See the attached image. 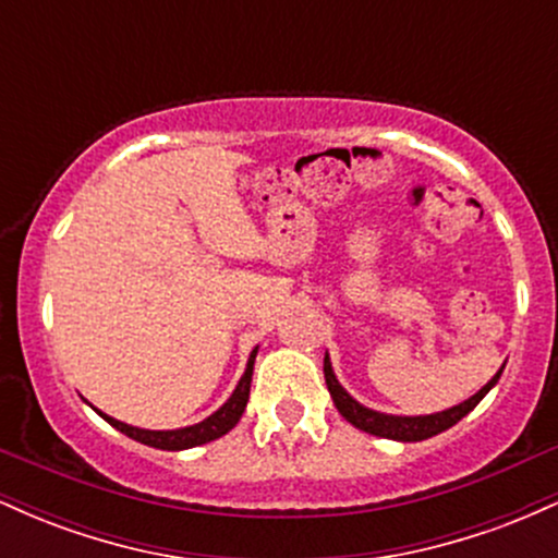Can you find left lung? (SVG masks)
Here are the masks:
<instances>
[{
	"mask_svg": "<svg viewBox=\"0 0 558 558\" xmlns=\"http://www.w3.org/2000/svg\"><path fill=\"white\" fill-rule=\"evenodd\" d=\"M323 369H325V383H328V390H330V399H332V403H336V409L341 412V417L345 422H351V425L360 427V430H364V433L377 435V438L401 440V444H417V440L433 438V435L448 430V427H453L459 420L466 417V414H470L472 409H475L477 403L488 396V390L496 386L498 377H501V373H504V364H501V369H498V373L493 375L475 396H470L466 401L457 403V407H448V409H444V412H433V414L377 412V409H369V407H364V403L356 401L354 396H351L349 390L338 383L336 373H332V362L328 354H325Z\"/></svg>",
	"mask_w": 558,
	"mask_h": 558,
	"instance_id": "obj_1",
	"label": "left lung"
}]
</instances>
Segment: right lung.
Listing matches in <instances>:
<instances>
[{
    "instance_id": "right-lung-1",
    "label": "right lung",
    "mask_w": 558,
    "mask_h": 558,
    "mask_svg": "<svg viewBox=\"0 0 558 558\" xmlns=\"http://www.w3.org/2000/svg\"><path fill=\"white\" fill-rule=\"evenodd\" d=\"M257 351H259V345H254L252 354H248L246 369H243L239 386H235L233 393H230V399L222 403L217 412L209 414V417L196 422V425L175 427V430H146V427H136V425H128V422L114 420V417H110V414L101 412V409H96L94 403H88V401L86 403L94 409L96 414H99L101 420L110 422L114 430H120L123 435H128V438L138 440V444H144V446L162 448V451H183V448L209 444V440L222 438V435L230 433L235 425H239L243 409H246V401H248V388H252V373H254V360H257Z\"/></svg>"
}]
</instances>
